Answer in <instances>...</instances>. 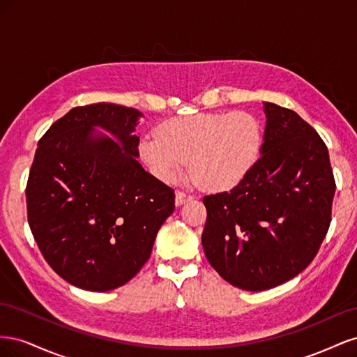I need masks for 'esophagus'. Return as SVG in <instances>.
<instances>
[{
	"label": "esophagus",
	"mask_w": 357,
	"mask_h": 357,
	"mask_svg": "<svg viewBox=\"0 0 357 357\" xmlns=\"http://www.w3.org/2000/svg\"><path fill=\"white\" fill-rule=\"evenodd\" d=\"M192 198H193V197L189 195V193H185V192H181V190H177V192H176V204H177V205L185 204L186 201H190Z\"/></svg>",
	"instance_id": "esophagus-1"
}]
</instances>
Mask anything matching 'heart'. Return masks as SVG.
<instances>
[{
  "label": "heart",
  "instance_id": "heart-1",
  "mask_svg": "<svg viewBox=\"0 0 357 357\" xmlns=\"http://www.w3.org/2000/svg\"><path fill=\"white\" fill-rule=\"evenodd\" d=\"M264 129L247 112L197 113L172 117L144 135L139 156L152 174L174 181L190 168L201 185L214 192L236 188L250 174L262 153Z\"/></svg>",
  "mask_w": 357,
  "mask_h": 357
}]
</instances>
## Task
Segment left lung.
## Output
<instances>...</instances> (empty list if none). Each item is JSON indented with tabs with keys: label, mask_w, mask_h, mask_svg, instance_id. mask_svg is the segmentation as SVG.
Wrapping results in <instances>:
<instances>
[{
	"label": "left lung",
	"mask_w": 357,
	"mask_h": 357,
	"mask_svg": "<svg viewBox=\"0 0 357 357\" xmlns=\"http://www.w3.org/2000/svg\"><path fill=\"white\" fill-rule=\"evenodd\" d=\"M264 107L265 142L256 167L236 188L202 199L205 256L226 282L252 291L283 284L312 262L337 188L316 129L294 110Z\"/></svg>",
	"instance_id": "8db88e82"
}]
</instances>
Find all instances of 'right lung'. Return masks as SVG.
Masks as SVG:
<instances>
[{
    "label": "right lung",
    "mask_w": 357,
    "mask_h": 357,
    "mask_svg": "<svg viewBox=\"0 0 357 357\" xmlns=\"http://www.w3.org/2000/svg\"><path fill=\"white\" fill-rule=\"evenodd\" d=\"M139 116L110 102L75 107L38 142L26 183L28 223L46 262L73 286L107 291L128 283L176 208L174 190L135 159Z\"/></svg>",
    "instance_id": "1"
}]
</instances>
